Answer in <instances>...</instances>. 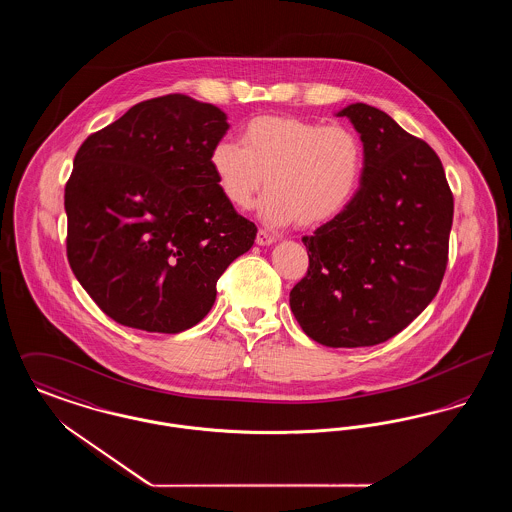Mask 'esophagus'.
I'll use <instances>...</instances> for the list:
<instances>
[{
  "label": "esophagus",
  "instance_id": "34e87169",
  "mask_svg": "<svg viewBox=\"0 0 512 512\" xmlns=\"http://www.w3.org/2000/svg\"><path fill=\"white\" fill-rule=\"evenodd\" d=\"M255 242H257V245H270L276 242V238H274V236H270V234L265 232V230H259V232H257Z\"/></svg>",
  "mask_w": 512,
  "mask_h": 512
}]
</instances>
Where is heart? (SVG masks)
I'll list each match as a JSON object with an SVG mask.
<instances>
[{"mask_svg": "<svg viewBox=\"0 0 512 512\" xmlns=\"http://www.w3.org/2000/svg\"><path fill=\"white\" fill-rule=\"evenodd\" d=\"M209 165L232 207L249 209L267 180L263 219L315 228L353 203L365 174V149L345 126L267 115L245 124L242 146L222 140L213 147Z\"/></svg>", "mask_w": 512, "mask_h": 512, "instance_id": "b5f03b06", "label": "heart"}]
</instances>
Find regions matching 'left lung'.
<instances>
[{"label": "left lung", "mask_w": 512, "mask_h": 512, "mask_svg": "<svg viewBox=\"0 0 512 512\" xmlns=\"http://www.w3.org/2000/svg\"><path fill=\"white\" fill-rule=\"evenodd\" d=\"M361 134L365 174L338 219L303 236L309 268L290 292L303 332L326 347L388 341L443 280L453 194L436 151L366 103L343 107Z\"/></svg>", "instance_id": "1"}]
</instances>
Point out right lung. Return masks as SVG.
I'll return each instance as SVG.
<instances>
[{"label":"right lung","mask_w":512,"mask_h":512,"mask_svg":"<svg viewBox=\"0 0 512 512\" xmlns=\"http://www.w3.org/2000/svg\"><path fill=\"white\" fill-rule=\"evenodd\" d=\"M228 130L211 103L147 99L88 136L65 188L67 257L99 309L128 328L178 334L257 226L220 194L211 149Z\"/></svg>","instance_id":"right-lung-1"}]
</instances>
